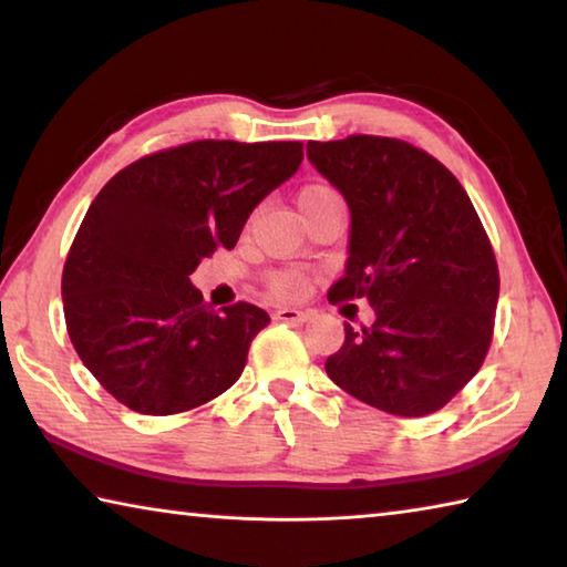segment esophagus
<instances>
[{
  "label": "esophagus",
  "mask_w": 567,
  "mask_h": 567,
  "mask_svg": "<svg viewBox=\"0 0 567 567\" xmlns=\"http://www.w3.org/2000/svg\"><path fill=\"white\" fill-rule=\"evenodd\" d=\"M272 320L277 322H290V324H300L310 320V312L307 310H297V307H280V310L272 312Z\"/></svg>",
  "instance_id": "1"
}]
</instances>
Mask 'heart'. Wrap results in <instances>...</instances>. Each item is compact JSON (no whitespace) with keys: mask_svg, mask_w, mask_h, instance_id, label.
Listing matches in <instances>:
<instances>
[{"mask_svg":"<svg viewBox=\"0 0 567 567\" xmlns=\"http://www.w3.org/2000/svg\"><path fill=\"white\" fill-rule=\"evenodd\" d=\"M334 195H338V192H334V189L328 187V185H310V187H305V189L300 192V197H297V205H300V207H310V205H315V203H320V199H328V197H334ZM270 282H272V290H275L277 295H282V297H297V295H300V292L305 290L302 275L290 272V270L275 272Z\"/></svg>","mask_w":567,"mask_h":567,"instance_id":"heart-1","label":"heart"}]
</instances>
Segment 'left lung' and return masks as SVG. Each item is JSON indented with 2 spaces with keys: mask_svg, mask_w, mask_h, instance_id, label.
Returning a JSON list of instances; mask_svg holds the SVG:
<instances>
[{
  "mask_svg": "<svg viewBox=\"0 0 567 567\" xmlns=\"http://www.w3.org/2000/svg\"><path fill=\"white\" fill-rule=\"evenodd\" d=\"M307 159L350 209V257L328 300L364 297L375 310L370 328L344 322L324 370L382 412L430 415L475 378L493 340L501 277L483 223L453 172L408 142H307Z\"/></svg>",
  "mask_w": 567,
  "mask_h": 567,
  "instance_id": "obj_1",
  "label": "left lung"
}]
</instances>
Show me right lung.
<instances>
[{
	"instance_id": "right-lung-1",
	"label": "right lung",
	"mask_w": 567,
	"mask_h": 567,
	"mask_svg": "<svg viewBox=\"0 0 567 567\" xmlns=\"http://www.w3.org/2000/svg\"><path fill=\"white\" fill-rule=\"evenodd\" d=\"M300 162L302 142L199 140L132 162L94 197L64 262V320L84 368L122 405L175 415L243 375L270 315L249 302L215 312L189 275L237 245Z\"/></svg>"
}]
</instances>
